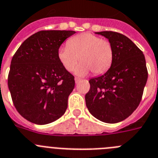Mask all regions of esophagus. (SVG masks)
I'll use <instances>...</instances> for the list:
<instances>
[{"instance_id": "esophagus-1", "label": "esophagus", "mask_w": 158, "mask_h": 158, "mask_svg": "<svg viewBox=\"0 0 158 158\" xmlns=\"http://www.w3.org/2000/svg\"><path fill=\"white\" fill-rule=\"evenodd\" d=\"M74 80H75V83L77 84L78 82L80 81L81 79H80V78H79V77H75V78H74Z\"/></svg>"}]
</instances>
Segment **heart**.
Listing matches in <instances>:
<instances>
[{"label":"heart","instance_id":"b5f03b06","mask_svg":"<svg viewBox=\"0 0 158 158\" xmlns=\"http://www.w3.org/2000/svg\"><path fill=\"white\" fill-rule=\"evenodd\" d=\"M58 58L65 69L71 72L80 60L75 73L85 76L92 70L95 74L107 71L114 59V50L106 40L91 33H82L69 39L67 45L61 46Z\"/></svg>","mask_w":158,"mask_h":158}]
</instances>
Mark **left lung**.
<instances>
[{"label":"left lung","mask_w":158,"mask_h":158,"mask_svg":"<svg viewBox=\"0 0 158 158\" xmlns=\"http://www.w3.org/2000/svg\"><path fill=\"white\" fill-rule=\"evenodd\" d=\"M95 34L109 40L114 59L104 74L89 81L90 90L85 95L86 106L99 121L118 123L128 118L141 101L148 77L145 57L126 36L113 31Z\"/></svg>","instance_id":"8db88e82"}]
</instances>
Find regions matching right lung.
<instances>
[{
	"instance_id": "obj_1",
	"label": "right lung",
	"mask_w": 158,
	"mask_h": 158,
	"mask_svg": "<svg viewBox=\"0 0 158 158\" xmlns=\"http://www.w3.org/2000/svg\"><path fill=\"white\" fill-rule=\"evenodd\" d=\"M73 30H42L20 45L12 57L8 85L17 111L27 121L46 124L66 112L74 77L58 58Z\"/></svg>"
}]
</instances>
